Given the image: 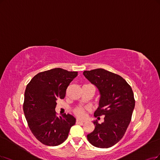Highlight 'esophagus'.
<instances>
[{
	"label": "esophagus",
	"mask_w": 160,
	"mask_h": 160,
	"mask_svg": "<svg viewBox=\"0 0 160 160\" xmlns=\"http://www.w3.org/2000/svg\"><path fill=\"white\" fill-rule=\"evenodd\" d=\"M85 122V121H82V120H80V119H76V122L77 123V124H78V123H83V122Z\"/></svg>",
	"instance_id": "34e87169"
}]
</instances>
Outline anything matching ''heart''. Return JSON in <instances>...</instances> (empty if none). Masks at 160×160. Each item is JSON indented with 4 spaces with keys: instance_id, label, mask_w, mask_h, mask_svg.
Instances as JSON below:
<instances>
[{
    "instance_id": "heart-1",
    "label": "heart",
    "mask_w": 160,
    "mask_h": 160,
    "mask_svg": "<svg viewBox=\"0 0 160 160\" xmlns=\"http://www.w3.org/2000/svg\"><path fill=\"white\" fill-rule=\"evenodd\" d=\"M74 114L78 117H84L85 116V109L82 108H76L74 109Z\"/></svg>"
}]
</instances>
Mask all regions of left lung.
<instances>
[{"instance_id": "8db88e82", "label": "left lung", "mask_w": 160, "mask_h": 160, "mask_svg": "<svg viewBox=\"0 0 160 160\" xmlns=\"http://www.w3.org/2000/svg\"><path fill=\"white\" fill-rule=\"evenodd\" d=\"M83 74L99 92L94 116L105 115L102 124L93 121L95 128L87 138L93 146L108 148L123 137L131 121L135 106L132 90L121 76L103 68L85 70Z\"/></svg>"}]
</instances>
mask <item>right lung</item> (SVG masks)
Instances as JSON below:
<instances>
[{
	"instance_id": "1",
	"label": "right lung",
	"mask_w": 160,
	"mask_h": 160,
	"mask_svg": "<svg viewBox=\"0 0 160 160\" xmlns=\"http://www.w3.org/2000/svg\"><path fill=\"white\" fill-rule=\"evenodd\" d=\"M78 72L55 68L38 73L29 82L24 93L23 110L29 129L45 145L55 146L68 137L76 119L70 114L57 117V99L65 97L67 87Z\"/></svg>"
}]
</instances>
